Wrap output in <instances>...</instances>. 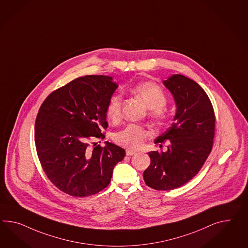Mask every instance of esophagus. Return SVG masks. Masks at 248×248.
I'll use <instances>...</instances> for the list:
<instances>
[{
  "label": "esophagus",
  "instance_id": "34e87169",
  "mask_svg": "<svg viewBox=\"0 0 248 248\" xmlns=\"http://www.w3.org/2000/svg\"><path fill=\"white\" fill-rule=\"evenodd\" d=\"M134 154H136V152L133 151V150H129V149L126 150V155H133Z\"/></svg>",
  "mask_w": 248,
  "mask_h": 248
}]
</instances>
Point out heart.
Masks as SVG:
<instances>
[{"instance_id": "1", "label": "heart", "mask_w": 248, "mask_h": 248, "mask_svg": "<svg viewBox=\"0 0 248 248\" xmlns=\"http://www.w3.org/2000/svg\"><path fill=\"white\" fill-rule=\"evenodd\" d=\"M130 92L140 98L146 107L150 108V115L156 121H163L167 116L165 106L167 97L158 84L153 82L137 83L130 88ZM122 96L114 93L108 100L106 112L111 121H118L121 116ZM149 137V132L137 124H129L114 135V141L128 149H138L144 145Z\"/></svg>"}]
</instances>
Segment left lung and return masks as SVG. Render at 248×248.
I'll return each mask as SVG.
<instances>
[{
    "mask_svg": "<svg viewBox=\"0 0 248 248\" xmlns=\"http://www.w3.org/2000/svg\"><path fill=\"white\" fill-rule=\"evenodd\" d=\"M176 104L171 127L155 143L169 140L165 152L148 153L151 164L143 173L147 186L169 191L188 183L204 165L211 152L215 135V114L210 98L196 82L172 75L164 82Z\"/></svg>",
    "mask_w": 248,
    "mask_h": 248,
    "instance_id": "8db88e82",
    "label": "left lung"
}]
</instances>
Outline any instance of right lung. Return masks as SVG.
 <instances>
[{
    "label": "right lung",
    "instance_id": "1",
    "mask_svg": "<svg viewBox=\"0 0 248 248\" xmlns=\"http://www.w3.org/2000/svg\"><path fill=\"white\" fill-rule=\"evenodd\" d=\"M117 88L108 76L79 77L51 93L39 108L35 122L38 159L51 183L66 194L86 197L102 191L125 156L120 146L95 142L105 138L106 108Z\"/></svg>",
    "mask_w": 248,
    "mask_h": 248
}]
</instances>
